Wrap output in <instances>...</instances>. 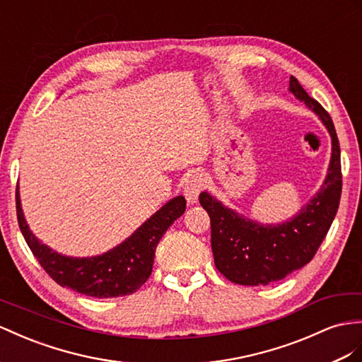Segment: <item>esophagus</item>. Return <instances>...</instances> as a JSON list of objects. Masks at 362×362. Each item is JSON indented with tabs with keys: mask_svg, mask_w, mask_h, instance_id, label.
Segmentation results:
<instances>
[{
	"mask_svg": "<svg viewBox=\"0 0 362 362\" xmlns=\"http://www.w3.org/2000/svg\"><path fill=\"white\" fill-rule=\"evenodd\" d=\"M205 185H206V180L202 174H192L187 180H185L183 194L185 197H187L188 203H191V205L197 203L199 194L202 192L203 188H205Z\"/></svg>",
	"mask_w": 362,
	"mask_h": 362,
	"instance_id": "1",
	"label": "esophagus"
}]
</instances>
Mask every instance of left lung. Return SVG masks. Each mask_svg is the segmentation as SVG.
<instances>
[{
    "mask_svg": "<svg viewBox=\"0 0 362 362\" xmlns=\"http://www.w3.org/2000/svg\"><path fill=\"white\" fill-rule=\"evenodd\" d=\"M289 91L327 128L332 139L327 174L317 194L293 217L276 225L258 223L225 206L208 191L200 192V205L211 218V247L216 267L235 284L267 286L301 269L317 254L339 206L341 151L332 117L293 76Z\"/></svg>",
    "mask_w": 362,
    "mask_h": 362,
    "instance_id": "left-lung-1",
    "label": "left lung"
}]
</instances>
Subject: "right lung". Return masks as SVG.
<instances>
[{"label":"right lung","mask_w":362,"mask_h":362,"mask_svg":"<svg viewBox=\"0 0 362 362\" xmlns=\"http://www.w3.org/2000/svg\"><path fill=\"white\" fill-rule=\"evenodd\" d=\"M185 208V197H174L110 251L93 257H67L53 251L32 233L16 187L18 225L36 260L59 286L96 298L132 295L150 278L157 243Z\"/></svg>","instance_id":"right-lung-1"}]
</instances>
